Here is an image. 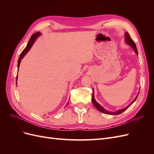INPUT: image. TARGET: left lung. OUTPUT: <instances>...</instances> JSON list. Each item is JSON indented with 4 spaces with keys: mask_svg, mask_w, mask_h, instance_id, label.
<instances>
[{
    "mask_svg": "<svg viewBox=\"0 0 154 154\" xmlns=\"http://www.w3.org/2000/svg\"><path fill=\"white\" fill-rule=\"evenodd\" d=\"M125 42H126V43H127L128 45H130V47H131L134 50V51H135V53H136V54L137 55H138V54H137V48H136V44H135V43L134 42L132 41V40L131 39V38H130V35H129V34H128V32H125ZM138 94L137 95V96L135 97V99L131 102V103H130L127 106H126L125 108H124V109H119V110H118V111H116V112H110V111H109V110H106V109H105L103 106H102L101 105H100L98 103H97V102L96 101V100H95V98H94V88H93V94H92V103H93V104H94V105L95 106V107L99 111H100V112H103V113H105V114H109V115H118V114H121V113H122L123 112H124L125 110H127L128 107L131 105L134 102L136 101V100L137 99V96H138Z\"/></svg>",
    "mask_w": 154,
    "mask_h": 154,
    "instance_id": "8db88e82",
    "label": "left lung"
}]
</instances>
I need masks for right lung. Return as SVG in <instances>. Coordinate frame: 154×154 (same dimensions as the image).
I'll use <instances>...</instances> for the list:
<instances>
[{"mask_svg":"<svg viewBox=\"0 0 154 154\" xmlns=\"http://www.w3.org/2000/svg\"><path fill=\"white\" fill-rule=\"evenodd\" d=\"M40 35H41V33L40 32H36V33H35V34H33L32 35V36H31V38L29 39V42H28V44H27V46H26V48L24 49V51H22V52L21 53V54H20V57H19V58H18V68H19V66H20V62H21V60L24 57V56L27 54V53L28 52V51L30 50V49L31 48V47H32V45H33V44H34V42H35V40H36V38H37V37L38 36H39ZM17 78H18V75L17 76V80H16V84L17 85ZM68 103H69V102L68 103H67V105H66V106L68 105Z\"/></svg>","mask_w":154,"mask_h":154,"instance_id":"add662e5","label":"right lung"}]
</instances>
